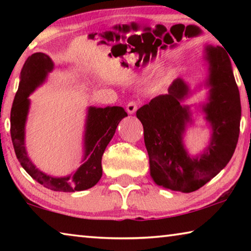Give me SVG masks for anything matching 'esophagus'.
<instances>
[{"label":"esophagus","instance_id":"esophagus-1","mask_svg":"<svg viewBox=\"0 0 251 251\" xmlns=\"http://www.w3.org/2000/svg\"><path fill=\"white\" fill-rule=\"evenodd\" d=\"M137 108H138V103H137V101H134V100L129 101V103L127 104V106H126V110H127V113H128V114H134L136 110H137Z\"/></svg>","mask_w":251,"mask_h":251}]
</instances>
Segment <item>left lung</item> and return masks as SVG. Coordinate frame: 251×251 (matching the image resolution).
Wrapping results in <instances>:
<instances>
[{"instance_id":"obj_1","label":"left lung","mask_w":251,"mask_h":251,"mask_svg":"<svg viewBox=\"0 0 251 251\" xmlns=\"http://www.w3.org/2000/svg\"><path fill=\"white\" fill-rule=\"evenodd\" d=\"M210 62L209 103L203 106L212 127V138L202 155L190 158L181 143L188 107L179 101L188 93L181 79H176L168 94L142 106L136 116L144 127V141L150 156V169L157 185L174 192L192 193L207 184L229 163L240 131L241 105L230 59L220 46L207 48Z\"/></svg>"}]
</instances>
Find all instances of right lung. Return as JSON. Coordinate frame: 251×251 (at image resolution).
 <instances>
[{
	"mask_svg": "<svg viewBox=\"0 0 251 251\" xmlns=\"http://www.w3.org/2000/svg\"><path fill=\"white\" fill-rule=\"evenodd\" d=\"M53 70V62L43 53L29 56L21 72L19 90L11 109V137L15 155L22 167L33 179L54 192H80L96 185L101 177V157L113 138L117 125L127 116L120 106L96 108L90 107L85 131V156L80 167L73 175L54 178L40 172L31 163L24 147V126L28 110V95L45 79Z\"/></svg>",
	"mask_w": 251,
	"mask_h": 251,
	"instance_id": "1",
	"label": "right lung"
}]
</instances>
